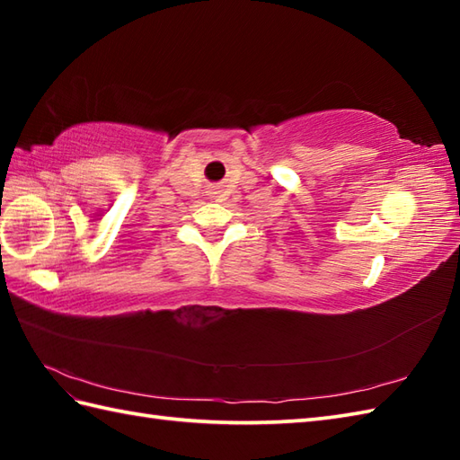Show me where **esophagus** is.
Listing matches in <instances>:
<instances>
[{
	"label": "esophagus",
	"instance_id": "1",
	"mask_svg": "<svg viewBox=\"0 0 460 460\" xmlns=\"http://www.w3.org/2000/svg\"><path fill=\"white\" fill-rule=\"evenodd\" d=\"M213 193H215V191H213Z\"/></svg>",
	"mask_w": 460,
	"mask_h": 460
}]
</instances>
